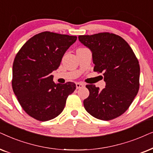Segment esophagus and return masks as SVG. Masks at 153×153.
Here are the masks:
<instances>
[{"mask_svg": "<svg viewBox=\"0 0 153 153\" xmlns=\"http://www.w3.org/2000/svg\"><path fill=\"white\" fill-rule=\"evenodd\" d=\"M85 87V84L81 82H77L76 83V88L79 89V88H82V87Z\"/></svg>", "mask_w": 153, "mask_h": 153, "instance_id": "34e87169", "label": "esophagus"}]
</instances>
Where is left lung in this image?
<instances>
[{
	"mask_svg": "<svg viewBox=\"0 0 153 153\" xmlns=\"http://www.w3.org/2000/svg\"><path fill=\"white\" fill-rule=\"evenodd\" d=\"M92 52L94 71L103 73L105 87L100 90L87 85L89 97L83 104L97 119L111 120L129 108L139 89L140 66L129 45L120 36L108 32L78 36Z\"/></svg>",
	"mask_w": 153,
	"mask_h": 153,
	"instance_id": "1",
	"label": "left lung"
}]
</instances>
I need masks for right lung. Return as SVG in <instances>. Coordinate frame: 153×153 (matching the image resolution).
Listing matches in <instances>:
<instances>
[{"label":"right lung","instance_id":"right-lung-1","mask_svg":"<svg viewBox=\"0 0 153 153\" xmlns=\"http://www.w3.org/2000/svg\"><path fill=\"white\" fill-rule=\"evenodd\" d=\"M76 40L77 36L44 31L30 38L16 54L13 89L24 111L34 119L45 122L57 117L76 88L74 82L55 84L51 75Z\"/></svg>","mask_w":153,"mask_h":153}]
</instances>
